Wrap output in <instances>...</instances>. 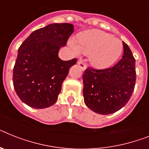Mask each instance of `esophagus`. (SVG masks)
Listing matches in <instances>:
<instances>
[{
	"mask_svg": "<svg viewBox=\"0 0 149 149\" xmlns=\"http://www.w3.org/2000/svg\"><path fill=\"white\" fill-rule=\"evenodd\" d=\"M78 64H79V67L82 68V70H85L86 69V64L82 61H79Z\"/></svg>",
	"mask_w": 149,
	"mask_h": 149,
	"instance_id": "34e87169",
	"label": "esophagus"
}]
</instances>
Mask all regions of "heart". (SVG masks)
Instances as JSON below:
<instances>
[{
	"mask_svg": "<svg viewBox=\"0 0 149 149\" xmlns=\"http://www.w3.org/2000/svg\"><path fill=\"white\" fill-rule=\"evenodd\" d=\"M70 45L77 54H90L89 61L96 68H106L114 63L123 51V43L118 38L100 30L81 33L77 42Z\"/></svg>",
	"mask_w": 149,
	"mask_h": 149,
	"instance_id": "obj_1",
	"label": "heart"
}]
</instances>
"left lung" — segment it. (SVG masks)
Listing matches in <instances>:
<instances>
[{"mask_svg":"<svg viewBox=\"0 0 149 149\" xmlns=\"http://www.w3.org/2000/svg\"><path fill=\"white\" fill-rule=\"evenodd\" d=\"M123 54L112 67H88L82 76L83 96L88 108L100 114H110L126 105L134 91L136 61L130 48L123 42Z\"/></svg>","mask_w":149,"mask_h":149,"instance_id":"left-lung-1","label":"left lung"}]
</instances>
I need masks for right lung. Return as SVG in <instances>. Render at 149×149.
<instances>
[{
    "label": "right lung",
    "mask_w": 149,
    "mask_h": 149,
    "mask_svg": "<svg viewBox=\"0 0 149 149\" xmlns=\"http://www.w3.org/2000/svg\"><path fill=\"white\" fill-rule=\"evenodd\" d=\"M73 32L70 23H54L29 35L18 49L13 72V87L22 102L45 108L57 102L61 86L77 58L62 61L61 47Z\"/></svg>",
    "instance_id": "obj_1"
}]
</instances>
